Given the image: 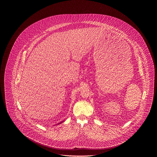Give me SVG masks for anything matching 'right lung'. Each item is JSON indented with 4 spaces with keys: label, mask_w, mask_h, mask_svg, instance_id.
<instances>
[{
    "label": "right lung",
    "mask_w": 157,
    "mask_h": 157,
    "mask_svg": "<svg viewBox=\"0 0 157 157\" xmlns=\"http://www.w3.org/2000/svg\"><path fill=\"white\" fill-rule=\"evenodd\" d=\"M63 122V121H62V122H60V123H59V124H61V123H62V122Z\"/></svg>",
    "instance_id": "add662e5"
}]
</instances>
